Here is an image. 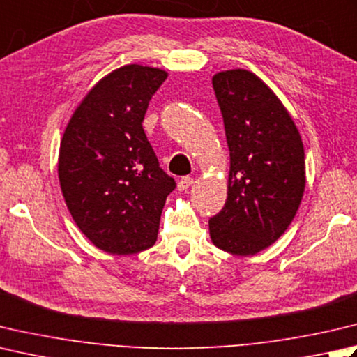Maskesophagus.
Instances as JSON below:
<instances>
[{"instance_id": "esophagus-1", "label": "esophagus", "mask_w": 357, "mask_h": 357, "mask_svg": "<svg viewBox=\"0 0 357 357\" xmlns=\"http://www.w3.org/2000/svg\"><path fill=\"white\" fill-rule=\"evenodd\" d=\"M193 184V178H190V176H184V178H181L179 179V183H178V188L181 192H184V190H187L188 187H190Z\"/></svg>"}]
</instances>
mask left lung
Masks as SVG:
<instances>
[{
    "mask_svg": "<svg viewBox=\"0 0 357 357\" xmlns=\"http://www.w3.org/2000/svg\"><path fill=\"white\" fill-rule=\"evenodd\" d=\"M230 151L227 199L208 220L216 248L254 255L280 238L305 190V151L278 97L244 69L212 79Z\"/></svg>",
    "mask_w": 357,
    "mask_h": 357,
    "instance_id": "obj_1",
    "label": "left lung"
}]
</instances>
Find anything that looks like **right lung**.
I'll return each mask as SVG.
<instances>
[{"mask_svg":"<svg viewBox=\"0 0 357 357\" xmlns=\"http://www.w3.org/2000/svg\"><path fill=\"white\" fill-rule=\"evenodd\" d=\"M165 79L158 68L116 69L86 94L61 139L59 178L66 206L86 238L108 254L151 248L176 187L142 128Z\"/></svg>","mask_w":357,"mask_h":357,"instance_id":"right-lung-1","label":"right lung"}]
</instances>
